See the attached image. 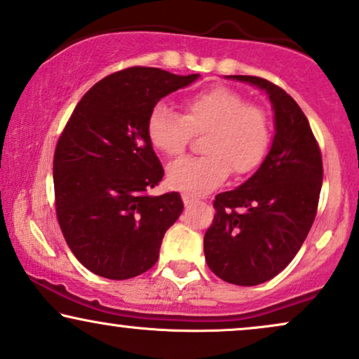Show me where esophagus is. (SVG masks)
Returning <instances> with one entry per match:
<instances>
[{
	"mask_svg": "<svg viewBox=\"0 0 359 359\" xmlns=\"http://www.w3.org/2000/svg\"><path fill=\"white\" fill-rule=\"evenodd\" d=\"M182 201H184V204H185V205H191V204H194V202H196V197L189 196V194H184V196H182Z\"/></svg>",
	"mask_w": 359,
	"mask_h": 359,
	"instance_id": "esophagus-1",
	"label": "esophagus"
}]
</instances>
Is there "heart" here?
I'll use <instances>...</instances> for the list:
<instances>
[{"instance_id": "obj_1", "label": "heart", "mask_w": 359, "mask_h": 359, "mask_svg": "<svg viewBox=\"0 0 359 359\" xmlns=\"http://www.w3.org/2000/svg\"><path fill=\"white\" fill-rule=\"evenodd\" d=\"M202 133L205 155L180 158L167 170L172 187L194 196L214 191L231 172L243 177L256 170L269 150L273 128L262 107L226 86L189 97L184 115L158 103L147 118L149 142L167 157L182 155L194 135Z\"/></svg>"}]
</instances>
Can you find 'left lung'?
<instances>
[{
  "instance_id": "8db88e82",
  "label": "left lung",
  "mask_w": 359,
  "mask_h": 359,
  "mask_svg": "<svg viewBox=\"0 0 359 359\" xmlns=\"http://www.w3.org/2000/svg\"><path fill=\"white\" fill-rule=\"evenodd\" d=\"M269 93L276 135L266 161L248 182L215 196L214 221L204 236L207 266L237 286L273 279L308 237L323 185L321 149L304 111L269 80L231 75Z\"/></svg>"
}]
</instances>
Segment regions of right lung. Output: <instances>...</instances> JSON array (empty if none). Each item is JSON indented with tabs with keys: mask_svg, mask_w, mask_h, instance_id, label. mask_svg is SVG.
<instances>
[{
	"mask_svg": "<svg viewBox=\"0 0 359 359\" xmlns=\"http://www.w3.org/2000/svg\"><path fill=\"white\" fill-rule=\"evenodd\" d=\"M197 76L150 67L111 73L81 97L60 133L56 219L68 248L93 274L130 279L157 262L184 204L179 192L149 196L163 167L147 137V118L162 97Z\"/></svg>",
	"mask_w": 359,
	"mask_h": 359,
	"instance_id": "right-lung-1",
	"label": "right lung"
}]
</instances>
